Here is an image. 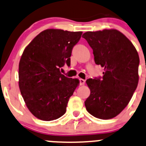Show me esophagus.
I'll return each mask as SVG.
<instances>
[{
  "instance_id": "34e87169",
  "label": "esophagus",
  "mask_w": 146,
  "mask_h": 146,
  "mask_svg": "<svg viewBox=\"0 0 146 146\" xmlns=\"http://www.w3.org/2000/svg\"><path fill=\"white\" fill-rule=\"evenodd\" d=\"M85 83H86V80H85L84 79H82V78L79 79V83H80V86H83V85H84Z\"/></svg>"
}]
</instances>
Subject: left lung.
<instances>
[{"instance_id": "left-lung-1", "label": "left lung", "mask_w": 146, "mask_h": 146, "mask_svg": "<svg viewBox=\"0 0 146 146\" xmlns=\"http://www.w3.org/2000/svg\"><path fill=\"white\" fill-rule=\"evenodd\" d=\"M83 37L93 49L96 64L105 70L103 77L86 80L90 90L86 110L96 118L111 119L126 107L138 86V52L117 30L86 32Z\"/></svg>"}]
</instances>
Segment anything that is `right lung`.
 Here are the masks:
<instances>
[{
	"label": "right lung",
	"mask_w": 146,
	"mask_h": 146,
	"mask_svg": "<svg viewBox=\"0 0 146 146\" xmlns=\"http://www.w3.org/2000/svg\"><path fill=\"white\" fill-rule=\"evenodd\" d=\"M82 32L43 31L25 48L19 63V88L31 113L50 121L65 114L68 102L79 81L60 73L70 66L72 50Z\"/></svg>",
	"instance_id": "add662e5"
}]
</instances>
